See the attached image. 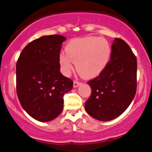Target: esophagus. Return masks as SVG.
<instances>
[{
    "instance_id": "34e87169",
    "label": "esophagus",
    "mask_w": 152,
    "mask_h": 152,
    "mask_svg": "<svg viewBox=\"0 0 152 152\" xmlns=\"http://www.w3.org/2000/svg\"><path fill=\"white\" fill-rule=\"evenodd\" d=\"M80 84H81L80 82H79V81H76V80H75L74 82H73V87H74V88L78 87V86H79Z\"/></svg>"
}]
</instances>
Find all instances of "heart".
I'll use <instances>...</instances> for the list:
<instances>
[{"instance_id": "heart-1", "label": "heart", "mask_w": 152, "mask_h": 152, "mask_svg": "<svg viewBox=\"0 0 152 152\" xmlns=\"http://www.w3.org/2000/svg\"><path fill=\"white\" fill-rule=\"evenodd\" d=\"M111 46L106 39L87 37L69 41L66 52L59 54L58 61L62 73L69 75L74 67L81 76L92 79L102 73L111 56Z\"/></svg>"}]
</instances>
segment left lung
I'll list each match as a JSON object with an SVG mask.
<instances>
[{"label": "left lung", "mask_w": 152, "mask_h": 152, "mask_svg": "<svg viewBox=\"0 0 152 152\" xmlns=\"http://www.w3.org/2000/svg\"><path fill=\"white\" fill-rule=\"evenodd\" d=\"M110 58L102 73L88 82L91 94L85 103L91 117L104 121L122 114L137 92V58L127 42L115 38Z\"/></svg>", "instance_id": "1"}]
</instances>
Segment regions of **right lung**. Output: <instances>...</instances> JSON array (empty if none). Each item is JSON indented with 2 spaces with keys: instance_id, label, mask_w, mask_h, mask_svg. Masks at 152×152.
<instances>
[{
  "instance_id": "1",
  "label": "right lung",
  "mask_w": 152,
  "mask_h": 152,
  "mask_svg": "<svg viewBox=\"0 0 152 152\" xmlns=\"http://www.w3.org/2000/svg\"><path fill=\"white\" fill-rule=\"evenodd\" d=\"M66 38L44 36L31 41L16 63V93L24 110L39 121L61 114L64 95L73 88V80L61 74L58 57Z\"/></svg>"
}]
</instances>
